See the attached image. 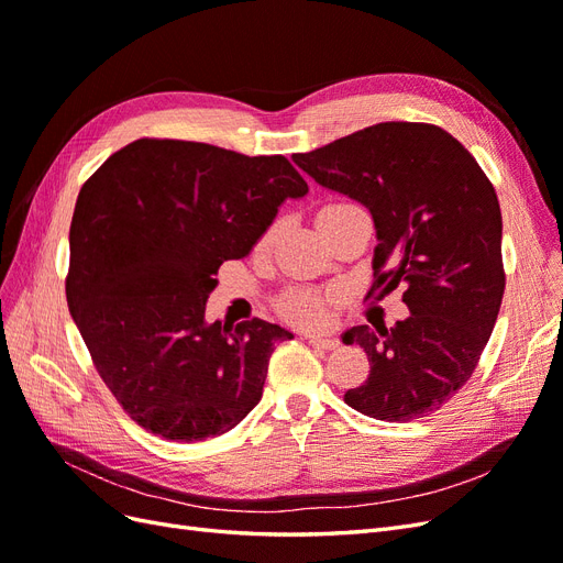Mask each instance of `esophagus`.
Masks as SVG:
<instances>
[{
  "mask_svg": "<svg viewBox=\"0 0 563 563\" xmlns=\"http://www.w3.org/2000/svg\"><path fill=\"white\" fill-rule=\"evenodd\" d=\"M308 343L312 347H321V350H335L340 345V340L335 338H323V335H308Z\"/></svg>",
  "mask_w": 563,
  "mask_h": 563,
  "instance_id": "1",
  "label": "esophagus"
}]
</instances>
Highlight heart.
<instances>
[{"label":"heart","mask_w":563,"mask_h":563,"mask_svg":"<svg viewBox=\"0 0 563 563\" xmlns=\"http://www.w3.org/2000/svg\"><path fill=\"white\" fill-rule=\"evenodd\" d=\"M352 209V203H329V207H323L319 211V216H329V213H338V211H345ZM272 232L269 230L265 234L263 244H267L272 240ZM279 312L294 323H302V327H312V323H321L323 317H327V308H323V300L310 291H294L282 298L279 302Z\"/></svg>","instance_id":"b5f03b06"}]
</instances>
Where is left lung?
Here are the masks:
<instances>
[{"label": "left lung", "instance_id": "left-lung-1", "mask_svg": "<svg viewBox=\"0 0 563 563\" xmlns=\"http://www.w3.org/2000/svg\"><path fill=\"white\" fill-rule=\"evenodd\" d=\"M294 162L321 187L364 203L376 225L373 288L404 286L411 317L352 327L371 373L345 391L368 418L408 422L439 411L474 373L505 294L503 216L482 166L434 124L383 122Z\"/></svg>", "mask_w": 563, "mask_h": 563}]
</instances>
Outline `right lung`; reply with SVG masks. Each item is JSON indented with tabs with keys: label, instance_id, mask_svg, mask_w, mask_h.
<instances>
[{
	"label": "right lung",
	"instance_id": "1",
	"mask_svg": "<svg viewBox=\"0 0 563 563\" xmlns=\"http://www.w3.org/2000/svg\"><path fill=\"white\" fill-rule=\"evenodd\" d=\"M308 183L286 157L192 141H133L81 185L67 308L98 376L143 430L203 441L263 397L294 333L263 319L207 323L218 267L240 261Z\"/></svg>",
	"mask_w": 563,
	"mask_h": 563
}]
</instances>
